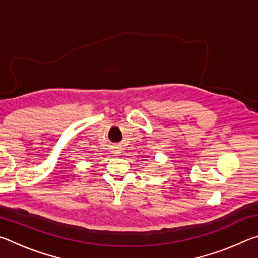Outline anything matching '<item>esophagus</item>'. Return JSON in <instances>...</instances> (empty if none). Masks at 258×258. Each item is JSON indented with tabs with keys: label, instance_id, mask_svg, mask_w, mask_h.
<instances>
[{
	"label": "esophagus",
	"instance_id": "34e87169",
	"mask_svg": "<svg viewBox=\"0 0 258 258\" xmlns=\"http://www.w3.org/2000/svg\"><path fill=\"white\" fill-rule=\"evenodd\" d=\"M112 151H113V152H112V154H115L116 156H118V155H120V154H119V152H120L119 150H112Z\"/></svg>",
	"mask_w": 258,
	"mask_h": 258
}]
</instances>
